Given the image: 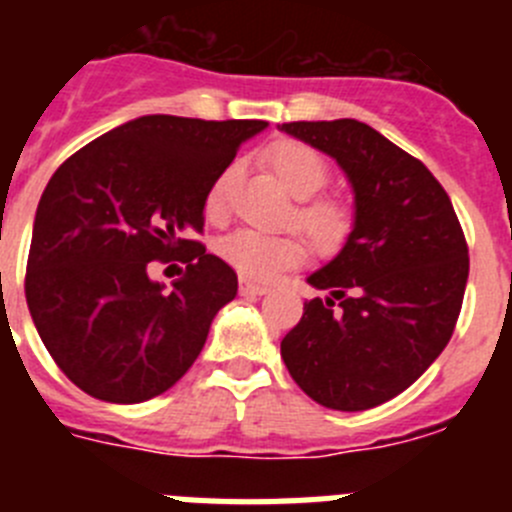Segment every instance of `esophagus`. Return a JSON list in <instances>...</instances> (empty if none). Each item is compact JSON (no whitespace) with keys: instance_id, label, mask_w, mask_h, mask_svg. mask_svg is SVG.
Masks as SVG:
<instances>
[{"instance_id":"34e87169","label":"esophagus","mask_w":512,"mask_h":512,"mask_svg":"<svg viewBox=\"0 0 512 512\" xmlns=\"http://www.w3.org/2000/svg\"><path fill=\"white\" fill-rule=\"evenodd\" d=\"M269 292V287L266 284H259V282H251V279H241V295L243 297H261Z\"/></svg>"}]
</instances>
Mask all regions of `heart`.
I'll return each instance as SVG.
<instances>
[{"instance_id": "1", "label": "heart", "mask_w": 512, "mask_h": 512, "mask_svg": "<svg viewBox=\"0 0 512 512\" xmlns=\"http://www.w3.org/2000/svg\"><path fill=\"white\" fill-rule=\"evenodd\" d=\"M269 164L279 182L297 197L295 220L297 228L305 230L320 251H333L343 243L351 230V207L336 194H315L328 182V164L315 148L300 140H279L269 148ZM235 166L220 171L212 187L207 189L205 210L207 217L220 220L228 212L230 184H233ZM220 259L228 261L248 279H274L279 271L292 269L305 259V243L300 235L284 233L269 235L261 230L238 228L217 241Z\"/></svg>"}]
</instances>
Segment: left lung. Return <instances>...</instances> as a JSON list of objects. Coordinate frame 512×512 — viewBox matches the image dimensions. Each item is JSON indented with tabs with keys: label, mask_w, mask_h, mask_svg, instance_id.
<instances>
[{
	"label": "left lung",
	"mask_w": 512,
	"mask_h": 512,
	"mask_svg": "<svg viewBox=\"0 0 512 512\" xmlns=\"http://www.w3.org/2000/svg\"><path fill=\"white\" fill-rule=\"evenodd\" d=\"M279 130L336 158L356 207L336 259L307 277L330 295L305 302L282 359L323 408H377L408 390L454 333L469 277L464 230L423 161L366 122H284Z\"/></svg>",
	"instance_id": "1"
}]
</instances>
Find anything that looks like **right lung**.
Instances as JSON below:
<instances>
[{
	"mask_svg": "<svg viewBox=\"0 0 512 512\" xmlns=\"http://www.w3.org/2000/svg\"><path fill=\"white\" fill-rule=\"evenodd\" d=\"M264 120L146 115L58 166L38 202L25 297L40 341L87 395L117 405L164 395L187 374L235 271L189 233L205 197ZM179 255L164 290L147 264Z\"/></svg>",
	"mask_w": 512,
	"mask_h": 512,
	"instance_id": "right-lung-1",
	"label": "right lung"
}]
</instances>
